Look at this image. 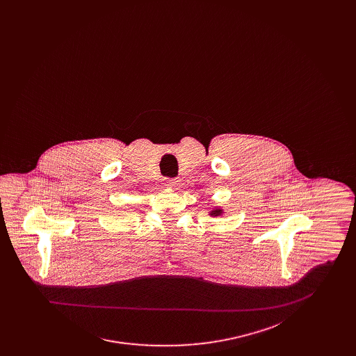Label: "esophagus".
Listing matches in <instances>:
<instances>
[{
	"label": "esophagus",
	"instance_id": "34e87169",
	"mask_svg": "<svg viewBox=\"0 0 356 356\" xmlns=\"http://www.w3.org/2000/svg\"><path fill=\"white\" fill-rule=\"evenodd\" d=\"M164 186H167V188H176L177 184H179V180L177 179H164Z\"/></svg>",
	"mask_w": 356,
	"mask_h": 356
}]
</instances>
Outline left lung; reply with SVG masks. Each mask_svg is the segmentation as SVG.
Listing matches in <instances>:
<instances>
[{
	"instance_id": "obj_1",
	"label": "left lung",
	"mask_w": 356,
	"mask_h": 356,
	"mask_svg": "<svg viewBox=\"0 0 356 356\" xmlns=\"http://www.w3.org/2000/svg\"><path fill=\"white\" fill-rule=\"evenodd\" d=\"M221 213H222V209H220V208H215L213 211L209 212L211 216H220Z\"/></svg>"
}]
</instances>
